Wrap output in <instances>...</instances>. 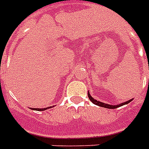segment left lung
<instances>
[{
  "label": "left lung",
  "instance_id": "1",
  "mask_svg": "<svg viewBox=\"0 0 149 149\" xmlns=\"http://www.w3.org/2000/svg\"><path fill=\"white\" fill-rule=\"evenodd\" d=\"M88 95L89 100H91V102H93L95 105L100 106V107H104V108H108V109H116V108H118V107H122V106L125 105V104H128L129 102H130L131 101L133 100H133L131 99V100H128V101H126V102H122V103H120V104H117V105H111V104L104 103V102H100V101H98V100H95L93 97H91V95H90V93H89V91H88Z\"/></svg>",
  "mask_w": 149,
  "mask_h": 149
}]
</instances>
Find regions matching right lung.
Wrapping results in <instances>:
<instances>
[{"mask_svg": "<svg viewBox=\"0 0 149 149\" xmlns=\"http://www.w3.org/2000/svg\"><path fill=\"white\" fill-rule=\"evenodd\" d=\"M51 107H54V106L53 107H47V108H30L33 110V111H45V110H47V109L51 108Z\"/></svg>", "mask_w": 149, "mask_h": 149, "instance_id": "1", "label": "right lung"}]
</instances>
